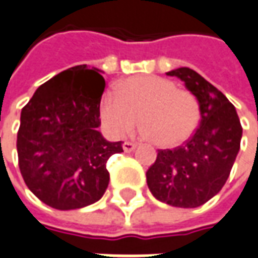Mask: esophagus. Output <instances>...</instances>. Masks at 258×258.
Here are the masks:
<instances>
[{
	"label": "esophagus",
	"instance_id": "esophagus-1",
	"mask_svg": "<svg viewBox=\"0 0 258 258\" xmlns=\"http://www.w3.org/2000/svg\"><path fill=\"white\" fill-rule=\"evenodd\" d=\"M122 147H123V150H125L126 153H131L136 149V143H132V142H125V143L122 145Z\"/></svg>",
	"mask_w": 258,
	"mask_h": 258
}]
</instances>
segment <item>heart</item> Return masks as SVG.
Masks as SVG:
<instances>
[{"mask_svg": "<svg viewBox=\"0 0 258 258\" xmlns=\"http://www.w3.org/2000/svg\"><path fill=\"white\" fill-rule=\"evenodd\" d=\"M116 91L104 94L99 104L101 120L115 138L131 132L140 119L143 136L171 149L185 143L200 125L198 99L168 78L133 76L120 81Z\"/></svg>", "mask_w": 258, "mask_h": 258, "instance_id": "1", "label": "heart"}]
</instances>
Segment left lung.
<instances>
[{"label":"left lung","instance_id":"obj_1","mask_svg":"<svg viewBox=\"0 0 258 258\" xmlns=\"http://www.w3.org/2000/svg\"><path fill=\"white\" fill-rule=\"evenodd\" d=\"M175 76L198 99L201 122L184 146L159 150L146 180L156 200L178 208H197L214 198L229 178L240 149L237 112L216 87L188 67Z\"/></svg>","mask_w":258,"mask_h":258}]
</instances>
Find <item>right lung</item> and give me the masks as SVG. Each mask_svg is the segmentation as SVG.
Segmentation results:
<instances>
[{
    "label": "right lung",
    "mask_w": 258,
    "mask_h": 258,
    "mask_svg": "<svg viewBox=\"0 0 258 258\" xmlns=\"http://www.w3.org/2000/svg\"><path fill=\"white\" fill-rule=\"evenodd\" d=\"M101 70L76 66L46 81L22 108L17 149L25 184L46 205L78 209L102 198L106 161L122 142L98 132L105 90Z\"/></svg>",
    "instance_id": "1"
}]
</instances>
